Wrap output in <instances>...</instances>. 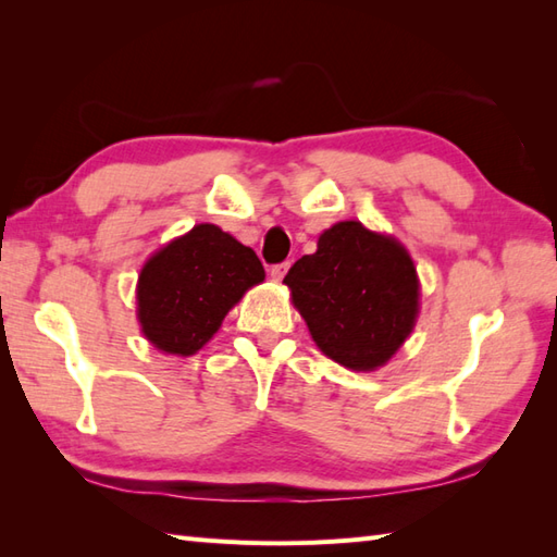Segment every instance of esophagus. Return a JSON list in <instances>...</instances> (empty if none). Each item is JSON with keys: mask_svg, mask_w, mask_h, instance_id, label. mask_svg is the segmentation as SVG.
<instances>
[{"mask_svg": "<svg viewBox=\"0 0 557 557\" xmlns=\"http://www.w3.org/2000/svg\"><path fill=\"white\" fill-rule=\"evenodd\" d=\"M287 270H289V263H277V265L270 268V275L275 277V280H282V277L287 275Z\"/></svg>", "mask_w": 557, "mask_h": 557, "instance_id": "34e87169", "label": "esophagus"}]
</instances>
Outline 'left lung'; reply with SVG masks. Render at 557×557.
<instances>
[{
    "label": "left lung",
    "instance_id": "8db88e82",
    "mask_svg": "<svg viewBox=\"0 0 557 557\" xmlns=\"http://www.w3.org/2000/svg\"><path fill=\"white\" fill-rule=\"evenodd\" d=\"M285 285L318 349L351 371L385 366L419 315V277L407 248L357 220L325 230L318 251L289 268Z\"/></svg>",
    "mask_w": 557,
    "mask_h": 557
}]
</instances>
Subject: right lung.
Returning <instances> with one entry per match:
<instances>
[{"label": "right lung", "mask_w": 557, "mask_h": 557, "mask_svg": "<svg viewBox=\"0 0 557 557\" xmlns=\"http://www.w3.org/2000/svg\"><path fill=\"white\" fill-rule=\"evenodd\" d=\"M265 280L253 248L215 224H196L148 258L138 275V323L152 347L191 357L246 289Z\"/></svg>", "instance_id": "obj_1"}]
</instances>
